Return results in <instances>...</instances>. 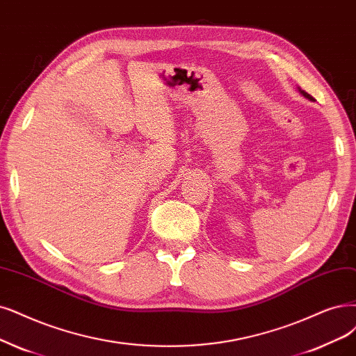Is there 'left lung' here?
<instances>
[{"label":"left lung","mask_w":356,"mask_h":356,"mask_svg":"<svg viewBox=\"0 0 356 356\" xmlns=\"http://www.w3.org/2000/svg\"><path fill=\"white\" fill-rule=\"evenodd\" d=\"M300 94H302V95H304L305 98H308L309 101H314V98H312V97H311V95L308 94V92H305V90H300Z\"/></svg>","instance_id":"1"}]
</instances>
